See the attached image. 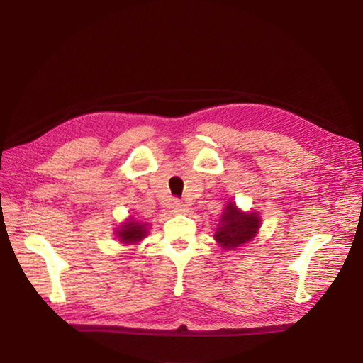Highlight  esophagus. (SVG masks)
Here are the masks:
<instances>
[{
	"label": "esophagus",
	"instance_id": "1",
	"mask_svg": "<svg viewBox=\"0 0 363 363\" xmlns=\"http://www.w3.org/2000/svg\"><path fill=\"white\" fill-rule=\"evenodd\" d=\"M169 207H171L172 213H184L186 211H188V206L183 204L180 200H174Z\"/></svg>",
	"mask_w": 363,
	"mask_h": 363
}]
</instances>
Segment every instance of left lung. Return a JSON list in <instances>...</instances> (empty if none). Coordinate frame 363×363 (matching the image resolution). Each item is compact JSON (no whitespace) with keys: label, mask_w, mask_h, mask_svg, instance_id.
<instances>
[{"label":"left lung","mask_w":363,"mask_h":363,"mask_svg":"<svg viewBox=\"0 0 363 363\" xmlns=\"http://www.w3.org/2000/svg\"><path fill=\"white\" fill-rule=\"evenodd\" d=\"M259 225L260 218L256 212H240L233 203H228L221 216V224L216 228L215 239L224 250H235L255 238Z\"/></svg>","instance_id":"8db88e82"}]
</instances>
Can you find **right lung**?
Returning a JSON list of instances; mask_svg holds the SVG:
<instances>
[{
	"mask_svg": "<svg viewBox=\"0 0 363 363\" xmlns=\"http://www.w3.org/2000/svg\"><path fill=\"white\" fill-rule=\"evenodd\" d=\"M147 224H140L136 221H127L124 225L121 227L118 232V236L121 239V242L124 244H135L139 242V240L144 239L147 236Z\"/></svg>",
	"mask_w": 363,
	"mask_h": 363,
	"instance_id": "add662e5",
	"label": "right lung"
}]
</instances>
